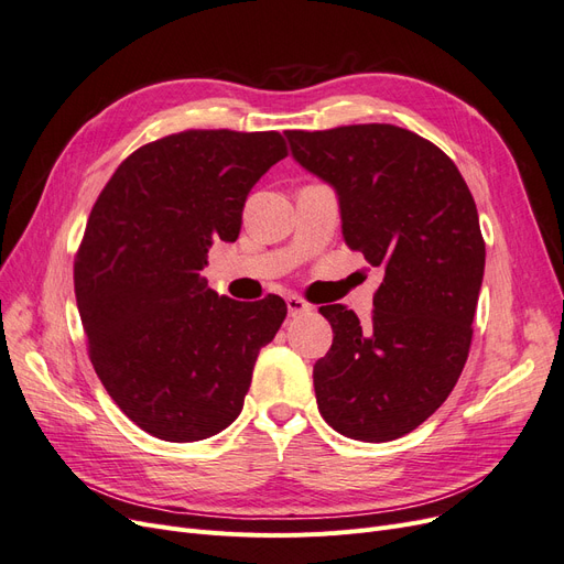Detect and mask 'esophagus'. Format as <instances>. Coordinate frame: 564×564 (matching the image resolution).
I'll return each instance as SVG.
<instances>
[{
	"mask_svg": "<svg viewBox=\"0 0 564 564\" xmlns=\"http://www.w3.org/2000/svg\"><path fill=\"white\" fill-rule=\"evenodd\" d=\"M286 311H289V317L311 313V303L305 301V299H301L299 294H289L286 296Z\"/></svg>",
	"mask_w": 564,
	"mask_h": 564,
	"instance_id": "esophagus-1",
	"label": "esophagus"
}]
</instances>
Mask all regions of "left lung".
I'll return each instance as SVG.
<instances>
[{
  "instance_id": "8db88e82",
  "label": "left lung",
  "mask_w": 564,
  "mask_h": 564,
  "mask_svg": "<svg viewBox=\"0 0 564 564\" xmlns=\"http://www.w3.org/2000/svg\"><path fill=\"white\" fill-rule=\"evenodd\" d=\"M294 160L334 185L346 245L383 270L373 311L322 305L334 344L313 369L322 419L388 442L449 398L468 360L485 275L475 199L435 143L395 124L286 131Z\"/></svg>"
}]
</instances>
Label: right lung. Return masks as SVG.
I'll return each mask as SVG.
<instances>
[{
	"instance_id": "add662e5",
	"label": "right lung",
	"mask_w": 564,
	"mask_h": 564,
	"mask_svg": "<svg viewBox=\"0 0 564 564\" xmlns=\"http://www.w3.org/2000/svg\"><path fill=\"white\" fill-rule=\"evenodd\" d=\"M284 158L278 131L187 129L131 152L94 204L77 308L100 383L150 435L195 442L242 412L286 303L218 296L199 270L214 240H237L253 183Z\"/></svg>"
}]
</instances>
